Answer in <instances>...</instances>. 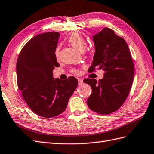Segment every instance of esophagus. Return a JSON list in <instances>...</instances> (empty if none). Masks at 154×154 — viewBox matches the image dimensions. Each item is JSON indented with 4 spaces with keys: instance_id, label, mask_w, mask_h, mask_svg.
Returning <instances> with one entry per match:
<instances>
[{
    "instance_id": "obj_1",
    "label": "esophagus",
    "mask_w": 154,
    "mask_h": 154,
    "mask_svg": "<svg viewBox=\"0 0 154 154\" xmlns=\"http://www.w3.org/2000/svg\"><path fill=\"white\" fill-rule=\"evenodd\" d=\"M78 82H79V85H81L82 83H83V80L82 79H78Z\"/></svg>"
}]
</instances>
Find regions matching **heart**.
I'll return each instance as SVG.
<instances>
[{
	"label": "heart",
	"instance_id": "heart-1",
	"mask_svg": "<svg viewBox=\"0 0 154 154\" xmlns=\"http://www.w3.org/2000/svg\"><path fill=\"white\" fill-rule=\"evenodd\" d=\"M68 42L70 43V44L72 45V47H74V48L77 49V51H80V52L84 51L86 47V42L85 40V39L82 38L80 34H79L76 32L72 33L68 38ZM59 51H60L59 47H57L56 50H55V55H56L57 57H58ZM73 72L77 73L78 72L77 70L75 69L73 70Z\"/></svg>",
	"mask_w": 154,
	"mask_h": 154
}]
</instances>
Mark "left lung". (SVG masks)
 <instances>
[{"label": "left lung", "mask_w": 154, "mask_h": 154, "mask_svg": "<svg viewBox=\"0 0 154 154\" xmlns=\"http://www.w3.org/2000/svg\"><path fill=\"white\" fill-rule=\"evenodd\" d=\"M93 41L95 53L88 72L97 68L105 73L98 82L94 79H84L92 88L87 105L94 112L108 115L117 111L128 96L133 81V62L124 39L112 29H103L94 35Z\"/></svg>", "instance_id": "obj_1"}]
</instances>
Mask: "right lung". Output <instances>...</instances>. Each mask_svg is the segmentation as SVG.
<instances>
[{
    "label": "right lung",
    "mask_w": 154,
    "mask_h": 154,
    "mask_svg": "<svg viewBox=\"0 0 154 154\" xmlns=\"http://www.w3.org/2000/svg\"><path fill=\"white\" fill-rule=\"evenodd\" d=\"M59 37L57 32L34 36L23 47L17 61V85L23 99L34 113L45 118L64 112L78 85L74 77L65 81L53 77V70L60 66L55 55Z\"/></svg>",
    "instance_id": "add662e5"
}]
</instances>
